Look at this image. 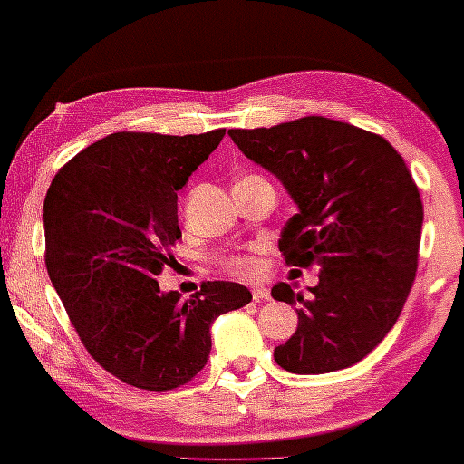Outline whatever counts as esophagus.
<instances>
[{"instance_id": "esophagus-1", "label": "esophagus", "mask_w": 464, "mask_h": 464, "mask_svg": "<svg viewBox=\"0 0 464 464\" xmlns=\"http://www.w3.org/2000/svg\"><path fill=\"white\" fill-rule=\"evenodd\" d=\"M253 300L256 302H266V300H270V291L266 289V287H253Z\"/></svg>"}]
</instances>
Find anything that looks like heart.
Here are the masks:
<instances>
[{"instance_id":"heart-1","label":"heart","mask_w":464,"mask_h":464,"mask_svg":"<svg viewBox=\"0 0 464 464\" xmlns=\"http://www.w3.org/2000/svg\"><path fill=\"white\" fill-rule=\"evenodd\" d=\"M251 177H256V175H251ZM226 268H227V272H232V275H237V276H251V275H256L257 264H256V257L249 256V253H240V256H232L226 259Z\"/></svg>"}]
</instances>
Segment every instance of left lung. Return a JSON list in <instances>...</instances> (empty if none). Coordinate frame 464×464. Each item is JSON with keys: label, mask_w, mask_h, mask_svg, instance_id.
Returning <instances> with one entry per match:
<instances>
[{"label": "left lung", "mask_w": 464, "mask_h": 464, "mask_svg": "<svg viewBox=\"0 0 464 464\" xmlns=\"http://www.w3.org/2000/svg\"><path fill=\"white\" fill-rule=\"evenodd\" d=\"M227 135L300 208L278 240L285 264H319L310 297L289 283L272 287L300 319L275 361L294 373L359 363L395 325L416 278L424 213L401 154L376 132L323 116Z\"/></svg>", "instance_id": "1"}]
</instances>
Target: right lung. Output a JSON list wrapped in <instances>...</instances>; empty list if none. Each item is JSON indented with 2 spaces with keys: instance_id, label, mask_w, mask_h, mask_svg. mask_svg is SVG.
Wrapping results in <instances>:
<instances>
[{
  "instance_id": "obj_1",
  "label": "right lung",
  "mask_w": 464,
  "mask_h": 464,
  "mask_svg": "<svg viewBox=\"0 0 464 464\" xmlns=\"http://www.w3.org/2000/svg\"><path fill=\"white\" fill-rule=\"evenodd\" d=\"M224 135L113 132L73 156L44 200V257L69 321L88 354L137 389L188 384L207 365L213 321L251 302L238 283H202L181 300L156 281L181 238L177 192Z\"/></svg>"
}]
</instances>
